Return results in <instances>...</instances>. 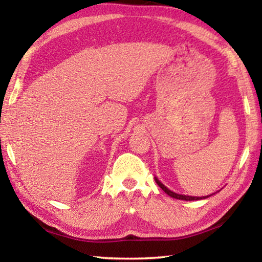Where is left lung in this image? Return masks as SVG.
<instances>
[{
    "mask_svg": "<svg viewBox=\"0 0 262 262\" xmlns=\"http://www.w3.org/2000/svg\"><path fill=\"white\" fill-rule=\"evenodd\" d=\"M155 180H156L157 185L164 190V192H165L167 195H170V196H172L173 199H178V200H185V201H194V200H201V199H206L205 196H203V198H199V196H188V195L177 194V193H174V192H172V190H170L168 188H166L165 186H164L157 178H155ZM207 198H208V196H207Z\"/></svg>",
    "mask_w": 262,
    "mask_h": 262,
    "instance_id": "left-lung-1",
    "label": "left lung"
}]
</instances>
